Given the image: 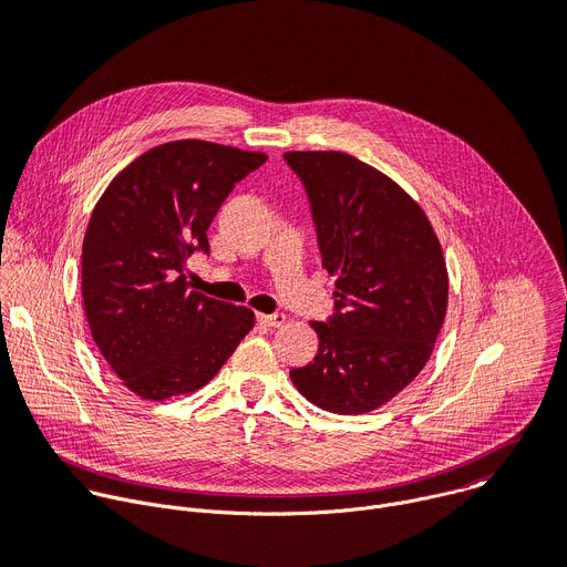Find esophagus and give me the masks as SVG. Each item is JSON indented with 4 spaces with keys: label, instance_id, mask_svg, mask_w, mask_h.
Here are the masks:
<instances>
[{
    "label": "esophagus",
    "instance_id": "obj_1",
    "mask_svg": "<svg viewBox=\"0 0 567 567\" xmlns=\"http://www.w3.org/2000/svg\"><path fill=\"white\" fill-rule=\"evenodd\" d=\"M258 320L267 328H280V326H285L287 316L285 313H258Z\"/></svg>",
    "mask_w": 567,
    "mask_h": 567
}]
</instances>
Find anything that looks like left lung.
I'll return each mask as SVG.
<instances>
[{
	"label": "left lung",
	"mask_w": 567,
	"mask_h": 567,
	"mask_svg": "<svg viewBox=\"0 0 567 567\" xmlns=\"http://www.w3.org/2000/svg\"><path fill=\"white\" fill-rule=\"evenodd\" d=\"M305 186L334 313L311 328L318 354L289 370L318 409L370 413L431 359L449 300L437 235L409 193L346 152H285Z\"/></svg>",
	"instance_id": "left-lung-1"
}]
</instances>
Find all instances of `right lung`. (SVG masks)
Wrapping results in <instances>:
<instances>
[{
    "mask_svg": "<svg viewBox=\"0 0 567 567\" xmlns=\"http://www.w3.org/2000/svg\"><path fill=\"white\" fill-rule=\"evenodd\" d=\"M267 161L208 141L134 158L99 199L83 241L90 330L116 377L143 399L208 383L254 328V311L190 289L186 262L237 182Z\"/></svg>",
    "mask_w": 567,
    "mask_h": 567,
    "instance_id": "obj_1",
    "label": "right lung"
}]
</instances>
